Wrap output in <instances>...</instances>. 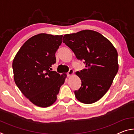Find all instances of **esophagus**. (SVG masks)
Wrapping results in <instances>:
<instances>
[{"instance_id":"obj_1","label":"esophagus","mask_w":134,"mask_h":134,"mask_svg":"<svg viewBox=\"0 0 134 134\" xmlns=\"http://www.w3.org/2000/svg\"><path fill=\"white\" fill-rule=\"evenodd\" d=\"M73 74H74V70L72 69H70L69 71L67 72V77H70L71 76H72Z\"/></svg>"}]
</instances>
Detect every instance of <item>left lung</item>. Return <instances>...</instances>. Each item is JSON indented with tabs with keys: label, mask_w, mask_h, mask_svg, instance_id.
Segmentation results:
<instances>
[{
	"label": "left lung",
	"mask_w": 134,
	"mask_h": 134,
	"mask_svg": "<svg viewBox=\"0 0 134 134\" xmlns=\"http://www.w3.org/2000/svg\"><path fill=\"white\" fill-rule=\"evenodd\" d=\"M63 42L86 65L76 72L81 85L74 91L76 97L86 104L96 102L109 89L118 71L116 49L105 37L92 30L65 35Z\"/></svg>",
	"instance_id": "1"
}]
</instances>
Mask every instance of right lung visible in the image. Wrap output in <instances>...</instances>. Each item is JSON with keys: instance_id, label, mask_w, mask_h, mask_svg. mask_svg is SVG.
Wrapping results in <instances>:
<instances>
[{"instance_id": "add662e5", "label": "right lung", "mask_w": 134, "mask_h": 134, "mask_svg": "<svg viewBox=\"0 0 134 134\" xmlns=\"http://www.w3.org/2000/svg\"><path fill=\"white\" fill-rule=\"evenodd\" d=\"M63 35L40 34L29 38L13 59L16 85L32 103L40 107L51 106L57 100L67 75L51 71L56 63L55 53Z\"/></svg>"}]
</instances>
